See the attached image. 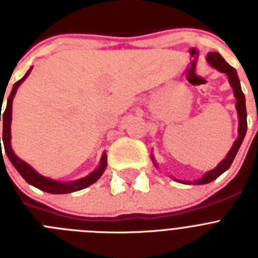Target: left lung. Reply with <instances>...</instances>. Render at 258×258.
<instances>
[{"label": "left lung", "instance_id": "1", "mask_svg": "<svg viewBox=\"0 0 258 258\" xmlns=\"http://www.w3.org/2000/svg\"><path fill=\"white\" fill-rule=\"evenodd\" d=\"M207 61H208V64L211 67L216 68L217 71L222 72V74H226L227 79H229V83L230 86L234 90V97L236 99V111H238V117H239V126H238V138L234 141L232 143L231 149L230 151L227 152L226 157L218 164L214 169L209 170L207 172L206 174L203 175L202 178H198L195 181H182V179H177V178H173L174 181L179 182V183H183V184H206L209 183V182L214 181L216 178H218L222 173L226 172L227 169L230 168V165L232 164L234 159H235L236 154H238L239 149H240L241 143H243V140H244L245 133H247V109H245V97L241 92V88H240V81H239V77L238 74H236L235 68H232L231 66L227 63L222 56L218 54V52H209L208 55H207ZM152 161H154L155 166H157V164L155 163L154 160V156L151 157Z\"/></svg>", "mask_w": 258, "mask_h": 258}]
</instances>
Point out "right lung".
<instances>
[{
  "label": "right lung",
  "mask_w": 258,
  "mask_h": 258,
  "mask_svg": "<svg viewBox=\"0 0 258 258\" xmlns=\"http://www.w3.org/2000/svg\"><path fill=\"white\" fill-rule=\"evenodd\" d=\"M32 67L27 71V74L14 84L13 89H11V93L8 98V104H6V108H5V112H0V121L2 118V122H4V129H2V137H0V151H2L1 142H4V149L6 155H8L9 160L11 161V164L14 165V168L19 172V174L22 175L23 178L26 179L29 184L35 186V187L40 188V190L45 191V192L49 194H70L75 192V191L83 190V188L88 187L90 184H93L94 182H97L98 179L101 178V175L103 174L104 169L107 166V155L106 152H103L101 157V161H99V165L95 170H93L90 174H88L86 177L83 178L76 179V181H68V182H60L55 181V179H51L49 177H45V175L40 174L38 172H36L28 163H26L24 160H22L19 156L15 155V152L13 151V147H11V115H13V99L17 94L18 88L20 86V84L24 81V80L28 77V75L31 74ZM1 111V109H0Z\"/></svg>",
  "instance_id": "right-lung-1"
}]
</instances>
